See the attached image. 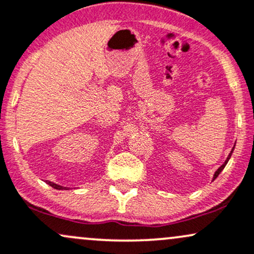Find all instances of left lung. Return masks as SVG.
<instances>
[{"label": "left lung", "mask_w": 254, "mask_h": 254, "mask_svg": "<svg viewBox=\"0 0 254 254\" xmlns=\"http://www.w3.org/2000/svg\"><path fill=\"white\" fill-rule=\"evenodd\" d=\"M235 146V145H234ZM234 146H233V148H232V150H231V152H230V155H228V156H227V158H226V161L224 162V164H222V166L221 167H220L219 168V169L218 170H216V172L214 173V176H213V180H215L216 179V177H218L219 176V174L220 173H221L222 172V170H224V168L226 167V164H227V162L228 161H230V158H231V156H232V152H233V150H234Z\"/></svg>", "instance_id": "8db88e82"}]
</instances>
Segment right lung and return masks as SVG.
<instances>
[{"label": "right lung", "instance_id": "obj_1", "mask_svg": "<svg viewBox=\"0 0 254 254\" xmlns=\"http://www.w3.org/2000/svg\"><path fill=\"white\" fill-rule=\"evenodd\" d=\"M47 183H48V185L51 186V187H53L54 189H59V190H63V189H66V187H63V186H59V185H57V183H54V182L47 181Z\"/></svg>", "mask_w": 254, "mask_h": 254}]
</instances>
